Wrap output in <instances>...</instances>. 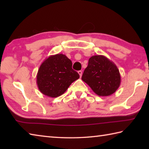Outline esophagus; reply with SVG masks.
I'll return each instance as SVG.
<instances>
[{"mask_svg":"<svg viewBox=\"0 0 149 149\" xmlns=\"http://www.w3.org/2000/svg\"><path fill=\"white\" fill-rule=\"evenodd\" d=\"M78 74H79V76H80V77L82 76V72H81V70H80V71H78Z\"/></svg>","mask_w":149,"mask_h":149,"instance_id":"esophagus-1","label":"esophagus"}]
</instances>
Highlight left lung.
Returning <instances> with one entry per match:
<instances>
[{"instance_id":"1","label":"left lung","mask_w":149,"mask_h":149,"mask_svg":"<svg viewBox=\"0 0 149 149\" xmlns=\"http://www.w3.org/2000/svg\"><path fill=\"white\" fill-rule=\"evenodd\" d=\"M81 79L95 94L102 97L112 95L121 84L120 74L116 65L103 55L90 58Z\"/></svg>"}]
</instances>
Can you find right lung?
I'll use <instances>...</instances> for the list:
<instances>
[{
  "instance_id": "right-lung-1",
  "label": "right lung",
  "mask_w": 149,
  "mask_h": 149,
  "mask_svg": "<svg viewBox=\"0 0 149 149\" xmlns=\"http://www.w3.org/2000/svg\"><path fill=\"white\" fill-rule=\"evenodd\" d=\"M72 67V61L63 54L51 55L45 59L37 74V85L41 93L52 98L64 94L79 78Z\"/></svg>"
}]
</instances>
